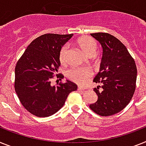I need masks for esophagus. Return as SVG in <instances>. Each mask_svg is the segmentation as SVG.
<instances>
[{
  "label": "esophagus",
  "instance_id": "esophagus-1",
  "mask_svg": "<svg viewBox=\"0 0 146 146\" xmlns=\"http://www.w3.org/2000/svg\"><path fill=\"white\" fill-rule=\"evenodd\" d=\"M84 90H85V88L82 87V86H78V91H84Z\"/></svg>",
  "mask_w": 146,
  "mask_h": 146
}]
</instances>
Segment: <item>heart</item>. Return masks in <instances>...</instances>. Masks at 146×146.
I'll use <instances>...</instances> for the list:
<instances>
[{"instance_id":"b5f03b06","label":"heart","mask_w":146,"mask_h":146,"mask_svg":"<svg viewBox=\"0 0 146 146\" xmlns=\"http://www.w3.org/2000/svg\"><path fill=\"white\" fill-rule=\"evenodd\" d=\"M77 44L85 55L88 57H93L98 49L97 42L95 39L89 36H82L77 40ZM68 48L67 45L62 47L60 52V61L62 64L66 62ZM92 75L89 68H74L68 72V77L78 84H85Z\"/></svg>"}]
</instances>
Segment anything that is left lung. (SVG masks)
Segmentation results:
<instances>
[{"instance_id": "8db88e82", "label": "left lung", "mask_w": 146, "mask_h": 146, "mask_svg": "<svg viewBox=\"0 0 146 146\" xmlns=\"http://www.w3.org/2000/svg\"><path fill=\"white\" fill-rule=\"evenodd\" d=\"M103 49L99 72L93 81L97 102L90 109L102 116L117 113L131 102L135 92L137 69L127 48L117 38L106 33H91Z\"/></svg>"}]
</instances>
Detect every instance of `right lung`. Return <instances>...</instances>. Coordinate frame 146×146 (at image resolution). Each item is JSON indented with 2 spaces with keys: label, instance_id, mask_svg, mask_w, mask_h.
Here are the masks:
<instances>
[{
  "label": "right lung",
  "instance_id": "add662e5",
  "mask_svg": "<svg viewBox=\"0 0 146 146\" xmlns=\"http://www.w3.org/2000/svg\"><path fill=\"white\" fill-rule=\"evenodd\" d=\"M73 34L47 33L29 44L15 68V90L21 104L33 115L48 117L56 113L78 86L70 80L57 86L50 80L60 66V52ZM62 78L60 74L57 76Z\"/></svg>",
  "mask_w": 146,
  "mask_h": 146
}]
</instances>
